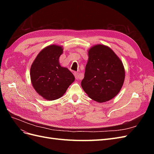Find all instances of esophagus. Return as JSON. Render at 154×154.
Returning a JSON list of instances; mask_svg holds the SVG:
<instances>
[{
	"label": "esophagus",
	"instance_id": "34e87169",
	"mask_svg": "<svg viewBox=\"0 0 154 154\" xmlns=\"http://www.w3.org/2000/svg\"><path fill=\"white\" fill-rule=\"evenodd\" d=\"M74 76H75V78L76 80H81V76L78 72H74Z\"/></svg>",
	"mask_w": 154,
	"mask_h": 154
}]
</instances>
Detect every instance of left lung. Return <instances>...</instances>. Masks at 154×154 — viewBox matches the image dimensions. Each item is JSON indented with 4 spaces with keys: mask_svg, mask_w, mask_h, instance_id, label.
<instances>
[{
    "mask_svg": "<svg viewBox=\"0 0 154 154\" xmlns=\"http://www.w3.org/2000/svg\"><path fill=\"white\" fill-rule=\"evenodd\" d=\"M82 87L88 97L103 103L112 99L119 92L125 72L122 62L110 48L96 45L88 51Z\"/></svg>",
    "mask_w": 154,
    "mask_h": 154,
    "instance_id": "1",
    "label": "left lung"
}]
</instances>
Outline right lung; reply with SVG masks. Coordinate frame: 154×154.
Masks as SVG:
<instances>
[{
    "label": "right lung",
    "mask_w": 154,
    "mask_h": 154,
    "mask_svg": "<svg viewBox=\"0 0 154 154\" xmlns=\"http://www.w3.org/2000/svg\"><path fill=\"white\" fill-rule=\"evenodd\" d=\"M62 46L51 45L37 55L30 69L31 81L35 90L47 100L61 97L75 80L67 67L60 66L59 58Z\"/></svg>",
    "instance_id": "1"
}]
</instances>
